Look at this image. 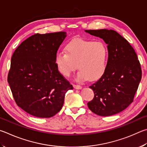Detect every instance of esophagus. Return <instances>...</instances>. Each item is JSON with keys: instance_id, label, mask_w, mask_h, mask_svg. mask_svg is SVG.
<instances>
[{"instance_id": "34e87169", "label": "esophagus", "mask_w": 147, "mask_h": 147, "mask_svg": "<svg viewBox=\"0 0 147 147\" xmlns=\"http://www.w3.org/2000/svg\"><path fill=\"white\" fill-rule=\"evenodd\" d=\"M74 88L77 90H80L82 88V86L80 85H77V84H74Z\"/></svg>"}]
</instances>
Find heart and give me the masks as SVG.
<instances>
[{
  "mask_svg": "<svg viewBox=\"0 0 147 147\" xmlns=\"http://www.w3.org/2000/svg\"><path fill=\"white\" fill-rule=\"evenodd\" d=\"M66 53L59 51L55 58L59 71L69 77L78 66L79 71L76 80L96 81L101 78L107 68L108 49L101 41L76 39L68 44Z\"/></svg>",
  "mask_w": 147,
  "mask_h": 147,
  "instance_id": "obj_1",
  "label": "heart"
}]
</instances>
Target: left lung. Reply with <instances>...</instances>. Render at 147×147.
<instances>
[{
    "mask_svg": "<svg viewBox=\"0 0 147 147\" xmlns=\"http://www.w3.org/2000/svg\"><path fill=\"white\" fill-rule=\"evenodd\" d=\"M107 45L109 57L105 73L89 88L94 92L89 109L101 116L122 112L133 101L142 73L137 54L129 42L112 30H85Z\"/></svg>",
    "mask_w": 147,
    "mask_h": 147,
    "instance_id": "8db88e82",
    "label": "left lung"
}]
</instances>
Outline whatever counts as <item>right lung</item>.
<instances>
[{"label": "right lung", "mask_w": 147, "mask_h": 147, "mask_svg": "<svg viewBox=\"0 0 147 147\" xmlns=\"http://www.w3.org/2000/svg\"><path fill=\"white\" fill-rule=\"evenodd\" d=\"M66 32L31 36L15 50L7 76L18 106L35 117L49 118L63 106L73 86L59 73L55 58Z\"/></svg>", "instance_id": "1"}]
</instances>
